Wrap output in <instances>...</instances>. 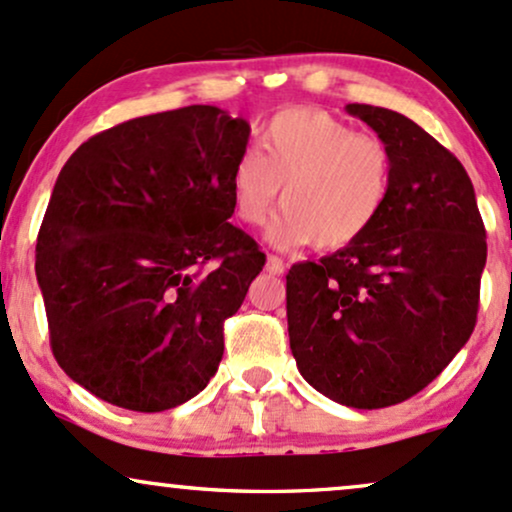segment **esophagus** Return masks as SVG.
I'll return each instance as SVG.
<instances>
[{"instance_id":"esophagus-1","label":"esophagus","mask_w":512,"mask_h":512,"mask_svg":"<svg viewBox=\"0 0 512 512\" xmlns=\"http://www.w3.org/2000/svg\"><path fill=\"white\" fill-rule=\"evenodd\" d=\"M266 268H268V273L282 275V273H285V261H282L280 256L268 254V258H266Z\"/></svg>"}]
</instances>
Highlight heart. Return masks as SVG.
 <instances>
[{
  "label": "heart",
  "mask_w": 512,
  "mask_h": 512,
  "mask_svg": "<svg viewBox=\"0 0 512 512\" xmlns=\"http://www.w3.org/2000/svg\"><path fill=\"white\" fill-rule=\"evenodd\" d=\"M268 239L282 249L314 242L335 251L364 237L393 194V155L381 138L359 134L316 107L275 114L261 134V153L244 150L230 174L234 218L261 227L278 203Z\"/></svg>",
  "instance_id": "1"
}]
</instances>
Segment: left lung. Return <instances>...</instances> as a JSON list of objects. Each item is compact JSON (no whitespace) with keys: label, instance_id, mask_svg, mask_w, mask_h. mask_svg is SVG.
I'll use <instances>...</instances> for the list:
<instances>
[{"label":"left lung","instance_id":"8db88e82","mask_svg":"<svg viewBox=\"0 0 512 512\" xmlns=\"http://www.w3.org/2000/svg\"><path fill=\"white\" fill-rule=\"evenodd\" d=\"M393 155L381 220L321 261L287 273V330L318 393L381 410L429 386L470 340L486 230L465 167L405 114L347 105Z\"/></svg>","mask_w":512,"mask_h":512}]
</instances>
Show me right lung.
<instances>
[{
	"label": "right lung",
	"mask_w": 512,
	"mask_h": 512,
	"mask_svg": "<svg viewBox=\"0 0 512 512\" xmlns=\"http://www.w3.org/2000/svg\"><path fill=\"white\" fill-rule=\"evenodd\" d=\"M251 126L213 105L129 119L59 172L35 246L50 345L71 381L134 412L201 393L222 323L266 256L230 225Z\"/></svg>",
	"instance_id": "obj_1"
}]
</instances>
